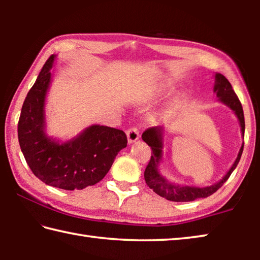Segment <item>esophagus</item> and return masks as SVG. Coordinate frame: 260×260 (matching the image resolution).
Wrapping results in <instances>:
<instances>
[{
  "label": "esophagus",
  "instance_id": "esophagus-1",
  "mask_svg": "<svg viewBox=\"0 0 260 260\" xmlns=\"http://www.w3.org/2000/svg\"><path fill=\"white\" fill-rule=\"evenodd\" d=\"M126 135H127V141H128V143H133L135 142L136 140H139V131L138 128H135V127H131L126 131Z\"/></svg>",
  "mask_w": 260,
  "mask_h": 260
}]
</instances>
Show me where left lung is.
<instances>
[{"label": "left lung", "instance_id": "obj_1", "mask_svg": "<svg viewBox=\"0 0 260 260\" xmlns=\"http://www.w3.org/2000/svg\"><path fill=\"white\" fill-rule=\"evenodd\" d=\"M213 91L217 94L219 102L227 105L235 116L239 119L242 136L244 138V114L242 104L237 98L235 91L233 90L231 82L220 73L214 74V86ZM164 134L165 128L162 126H156L148 128L142 134V140L146 142L149 147L152 149L150 161L144 171V180H146L149 188L152 189L157 195H159L164 199L172 201V202H191L197 199H205L215 192L218 189L225 183L228 178L231 177L233 171L236 169L237 164L241 159V155L243 152V144L239 151L235 161L228 172L223 175L220 181L215 182L208 187H193V186H186V184H178L173 183L167 180L164 175L160 173L159 166L162 162V148H164Z\"/></svg>", "mask_w": 260, "mask_h": 260}]
</instances>
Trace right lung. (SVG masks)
<instances>
[{"mask_svg":"<svg viewBox=\"0 0 260 260\" xmlns=\"http://www.w3.org/2000/svg\"><path fill=\"white\" fill-rule=\"evenodd\" d=\"M56 55L43 65L21 108L18 140L26 162L37 178L49 186L74 190L100 182L121 149L127 146L124 132L91 125L69 141L47 134L46 98Z\"/></svg>","mask_w":260,"mask_h":260,"instance_id":"add662e5","label":"right lung"}]
</instances>
